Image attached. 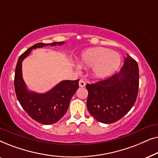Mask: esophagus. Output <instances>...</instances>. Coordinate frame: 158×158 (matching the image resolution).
<instances>
[{
	"label": "esophagus",
	"mask_w": 158,
	"mask_h": 158,
	"mask_svg": "<svg viewBox=\"0 0 158 158\" xmlns=\"http://www.w3.org/2000/svg\"><path fill=\"white\" fill-rule=\"evenodd\" d=\"M85 81H84L83 80H81V81H79V86H80V87H85Z\"/></svg>",
	"instance_id": "1"
}]
</instances>
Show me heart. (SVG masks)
<instances>
[{"label":"heart","instance_id":"obj_1","mask_svg":"<svg viewBox=\"0 0 158 158\" xmlns=\"http://www.w3.org/2000/svg\"><path fill=\"white\" fill-rule=\"evenodd\" d=\"M81 66L92 68V75L96 79H104L117 70L121 64L118 53L103 47H94L84 51L79 58Z\"/></svg>","mask_w":158,"mask_h":158}]
</instances>
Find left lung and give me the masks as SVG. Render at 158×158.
<instances>
[{
    "mask_svg": "<svg viewBox=\"0 0 158 158\" xmlns=\"http://www.w3.org/2000/svg\"><path fill=\"white\" fill-rule=\"evenodd\" d=\"M120 72L109 78L87 84V108L99 122L111 124L128 113L135 104L139 89L137 62L127 55Z\"/></svg>",
    "mask_w": 158,
    "mask_h": 158,
    "instance_id": "left-lung-1",
    "label": "left lung"
}]
</instances>
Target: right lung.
<instances>
[{
	"instance_id": "obj_1",
	"label": "right lung",
	"mask_w": 158,
	"mask_h": 158,
	"mask_svg": "<svg viewBox=\"0 0 158 158\" xmlns=\"http://www.w3.org/2000/svg\"><path fill=\"white\" fill-rule=\"evenodd\" d=\"M62 44L64 42L49 44L37 43L20 55L16 67L14 88L17 99L25 111L34 120L42 124H55L64 116L68 109L70 99L79 87V80L60 82L44 94L29 91L22 77V61L29 55L31 49Z\"/></svg>"
}]
</instances>
